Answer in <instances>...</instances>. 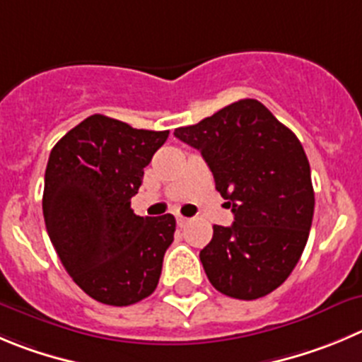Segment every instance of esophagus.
Instances as JSON below:
<instances>
[{
	"label": "esophagus",
	"mask_w": 362,
	"mask_h": 362,
	"mask_svg": "<svg viewBox=\"0 0 362 362\" xmlns=\"http://www.w3.org/2000/svg\"><path fill=\"white\" fill-rule=\"evenodd\" d=\"M187 221H189V219L184 218V216H177V225H178V227H185V225H187Z\"/></svg>",
	"instance_id": "obj_1"
}]
</instances>
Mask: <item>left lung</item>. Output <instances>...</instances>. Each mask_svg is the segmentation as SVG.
<instances>
[{"instance_id": "left-lung-1", "label": "left lung", "mask_w": 362, "mask_h": 362, "mask_svg": "<svg viewBox=\"0 0 362 362\" xmlns=\"http://www.w3.org/2000/svg\"><path fill=\"white\" fill-rule=\"evenodd\" d=\"M175 137L200 150L234 212L232 227L214 225L200 252L211 284L239 300L275 291L302 257L314 214L309 160L298 137L250 98L177 128Z\"/></svg>"}]
</instances>
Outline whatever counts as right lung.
<instances>
[{
    "label": "right lung",
    "instance_id": "1",
    "mask_svg": "<svg viewBox=\"0 0 362 362\" xmlns=\"http://www.w3.org/2000/svg\"><path fill=\"white\" fill-rule=\"evenodd\" d=\"M168 135L94 114L49 153L46 230L71 279L98 302L132 305L157 288L177 221L171 214L141 218L130 200Z\"/></svg>",
    "mask_w": 362,
    "mask_h": 362
}]
</instances>
